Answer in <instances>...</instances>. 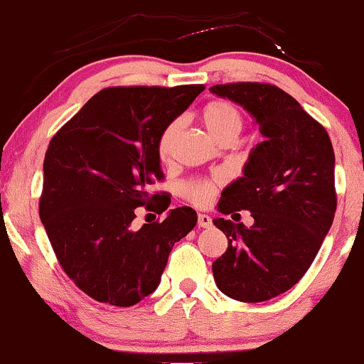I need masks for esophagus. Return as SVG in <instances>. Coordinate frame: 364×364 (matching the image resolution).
<instances>
[{
    "instance_id": "1",
    "label": "esophagus",
    "mask_w": 364,
    "mask_h": 364,
    "mask_svg": "<svg viewBox=\"0 0 364 364\" xmlns=\"http://www.w3.org/2000/svg\"><path fill=\"white\" fill-rule=\"evenodd\" d=\"M212 225V219L208 215H205V214H200L198 215V228H210Z\"/></svg>"
}]
</instances>
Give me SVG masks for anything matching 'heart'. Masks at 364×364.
I'll use <instances>...</instances> for the list:
<instances>
[{"label":"heart","instance_id":"b5f03b06","mask_svg":"<svg viewBox=\"0 0 364 364\" xmlns=\"http://www.w3.org/2000/svg\"><path fill=\"white\" fill-rule=\"evenodd\" d=\"M202 123L207 128L208 135L215 141L223 139H236L240 135L241 127H243V118L237 107L229 101H212L208 102L202 111ZM178 133V123L173 121L168 127L162 129L157 140V154L162 161H168L171 152H173L174 139ZM217 179H200V181H191L183 188L185 196L195 205L205 207L214 200L217 193Z\"/></svg>","mask_w":364,"mask_h":364}]
</instances>
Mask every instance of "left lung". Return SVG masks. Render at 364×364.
<instances>
[{"instance_id":"1","label":"left lung","mask_w":364,"mask_h":364,"mask_svg":"<svg viewBox=\"0 0 364 364\" xmlns=\"http://www.w3.org/2000/svg\"><path fill=\"white\" fill-rule=\"evenodd\" d=\"M217 97L248 111L263 141L252 149L243 176L225 186L217 210H250L252 228L223 217L214 225L228 250L212 263L229 298L260 303L289 291L310 269L336 214L332 141L289 94L269 83L210 87Z\"/></svg>"}]
</instances>
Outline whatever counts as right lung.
<instances>
[{"label": "right lung", "mask_w": 364, "mask_h": 364, "mask_svg": "<svg viewBox=\"0 0 364 364\" xmlns=\"http://www.w3.org/2000/svg\"><path fill=\"white\" fill-rule=\"evenodd\" d=\"M203 89H102L46 150L41 220L63 270L95 301L133 306L152 294L174 243L195 228L191 207L173 208L139 231L132 223L145 203L169 207L168 195L149 193L164 178L159 135Z\"/></svg>", "instance_id": "right-lung-1"}]
</instances>
